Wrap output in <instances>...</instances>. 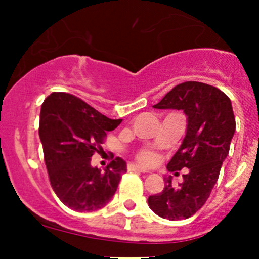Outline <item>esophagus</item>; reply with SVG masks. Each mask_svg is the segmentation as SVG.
<instances>
[{
	"mask_svg": "<svg viewBox=\"0 0 259 259\" xmlns=\"http://www.w3.org/2000/svg\"><path fill=\"white\" fill-rule=\"evenodd\" d=\"M127 170H129V171H138V173H148L145 169L140 168V166H138V165H134V164H129V165H127Z\"/></svg>",
	"mask_w": 259,
	"mask_h": 259,
	"instance_id": "1",
	"label": "esophagus"
}]
</instances>
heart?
Listing matches in <instances>:
<instances>
[{"label":"heart","instance_id":"obj_1","mask_svg":"<svg viewBox=\"0 0 259 259\" xmlns=\"http://www.w3.org/2000/svg\"><path fill=\"white\" fill-rule=\"evenodd\" d=\"M137 159L139 163L143 164V165L151 166L154 165V164L158 163L159 155L155 151L151 150V149H143V150H140L139 153H138Z\"/></svg>","mask_w":259,"mask_h":259}]
</instances>
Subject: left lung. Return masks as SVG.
<instances>
[{
    "mask_svg": "<svg viewBox=\"0 0 259 259\" xmlns=\"http://www.w3.org/2000/svg\"><path fill=\"white\" fill-rule=\"evenodd\" d=\"M154 108L177 109L187 115L185 137L166 168L188 171L178 187L171 184L170 177L164 178L163 192L150 195L148 204L164 219H187L205 204L229 153L236 132L232 103L214 86L185 81L171 89Z\"/></svg>",
    "mask_w": 259,
    "mask_h": 259,
    "instance_id": "8db88e82",
    "label": "left lung"
}]
</instances>
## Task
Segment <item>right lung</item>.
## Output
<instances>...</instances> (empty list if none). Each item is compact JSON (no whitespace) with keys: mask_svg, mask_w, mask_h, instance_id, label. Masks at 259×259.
Segmentation results:
<instances>
[{"mask_svg":"<svg viewBox=\"0 0 259 259\" xmlns=\"http://www.w3.org/2000/svg\"><path fill=\"white\" fill-rule=\"evenodd\" d=\"M120 122L66 93H52L44 101L38 135L50 184L70 209L98 210L116 192L126 163L115 158L101 170L91 165V156Z\"/></svg>","mask_w":259,"mask_h":259,"instance_id":"1","label":"right lung"}]
</instances>
